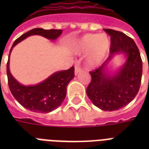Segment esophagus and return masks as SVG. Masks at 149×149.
I'll use <instances>...</instances> for the list:
<instances>
[{"mask_svg":"<svg viewBox=\"0 0 149 149\" xmlns=\"http://www.w3.org/2000/svg\"><path fill=\"white\" fill-rule=\"evenodd\" d=\"M82 68H81L79 66H75V75H77L79 74V72H82Z\"/></svg>","mask_w":149,"mask_h":149,"instance_id":"34e87169","label":"esophagus"}]
</instances>
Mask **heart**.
Returning <instances> with one entry per match:
<instances>
[{
	"mask_svg": "<svg viewBox=\"0 0 149 149\" xmlns=\"http://www.w3.org/2000/svg\"><path fill=\"white\" fill-rule=\"evenodd\" d=\"M109 38L106 34L89 33L76 42L75 51L78 54L89 53L87 64L89 67H95L102 62L110 48Z\"/></svg>",
	"mask_w": 149,
	"mask_h": 149,
	"instance_id": "obj_1",
	"label": "heart"
}]
</instances>
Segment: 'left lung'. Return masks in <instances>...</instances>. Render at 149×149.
I'll list each match as a JSON object with an SVG mask.
<instances>
[{"instance_id":"left-lung-1","label":"left lung","mask_w":149,"mask_h":149,"mask_svg":"<svg viewBox=\"0 0 149 149\" xmlns=\"http://www.w3.org/2000/svg\"><path fill=\"white\" fill-rule=\"evenodd\" d=\"M111 37L110 55L102 66L90 71L91 81L86 94L92 102L104 111L123 108L136 96L141 85L142 61L135 41L125 33L112 29H104ZM123 53L127 61L114 75L105 70L115 54Z\"/></svg>"}]
</instances>
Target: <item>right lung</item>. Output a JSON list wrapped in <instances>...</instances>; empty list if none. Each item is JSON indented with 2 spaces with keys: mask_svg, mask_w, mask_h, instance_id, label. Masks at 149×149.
Wrapping results in <instances>:
<instances>
[{
  "mask_svg": "<svg viewBox=\"0 0 149 149\" xmlns=\"http://www.w3.org/2000/svg\"><path fill=\"white\" fill-rule=\"evenodd\" d=\"M63 33L62 30H44L34 28L21 35L14 41L13 47L20 41L32 35H40L49 40H56ZM10 59V54L9 57ZM8 86L16 100L24 108L34 112L47 113L55 110L63 102L66 87L74 77V66L66 70L56 72L47 79L34 86H24L18 83L10 72L9 60L7 63Z\"/></svg>",
  "mask_w": 149,
  "mask_h": 149,
  "instance_id": "1",
  "label": "right lung"
}]
</instances>
